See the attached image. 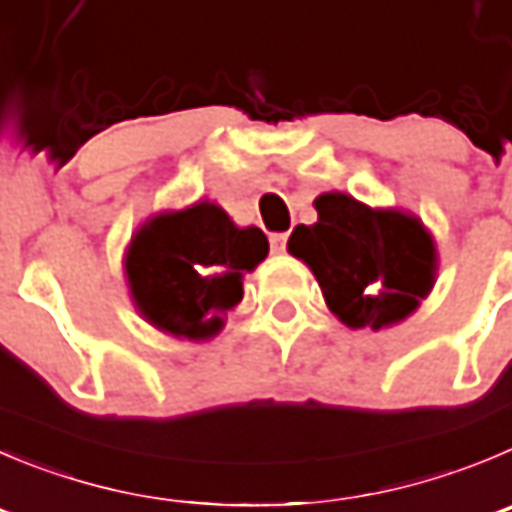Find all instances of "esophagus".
Returning a JSON list of instances; mask_svg holds the SVG:
<instances>
[{
	"mask_svg": "<svg viewBox=\"0 0 512 512\" xmlns=\"http://www.w3.org/2000/svg\"><path fill=\"white\" fill-rule=\"evenodd\" d=\"M269 241H271V253H284L286 241H289V233H274Z\"/></svg>",
	"mask_w": 512,
	"mask_h": 512,
	"instance_id": "esophagus-1",
	"label": "esophagus"
}]
</instances>
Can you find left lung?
<instances>
[{"mask_svg":"<svg viewBox=\"0 0 512 512\" xmlns=\"http://www.w3.org/2000/svg\"><path fill=\"white\" fill-rule=\"evenodd\" d=\"M316 223L296 226L289 253L316 276L326 306L349 329L379 332L417 311L437 281L432 233L405 208H372L321 193Z\"/></svg>","mask_w":512,"mask_h":512,"instance_id":"1","label":"left lung"}]
</instances>
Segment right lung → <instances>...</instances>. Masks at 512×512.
<instances>
[{"mask_svg": "<svg viewBox=\"0 0 512 512\" xmlns=\"http://www.w3.org/2000/svg\"><path fill=\"white\" fill-rule=\"evenodd\" d=\"M269 256L256 226H236L213 201L150 216L125 248L135 311L158 332L208 342L243 299V276Z\"/></svg>", "mask_w": 512, "mask_h": 512, "instance_id": "add662e5", "label": "right lung"}]
</instances>
